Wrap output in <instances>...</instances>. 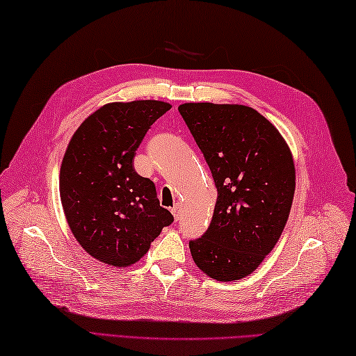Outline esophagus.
Wrapping results in <instances>:
<instances>
[{"instance_id": "1", "label": "esophagus", "mask_w": 356, "mask_h": 356, "mask_svg": "<svg viewBox=\"0 0 356 356\" xmlns=\"http://www.w3.org/2000/svg\"><path fill=\"white\" fill-rule=\"evenodd\" d=\"M171 213H172V216H174V220H179V217H180V205H174L172 208H171Z\"/></svg>"}]
</instances>
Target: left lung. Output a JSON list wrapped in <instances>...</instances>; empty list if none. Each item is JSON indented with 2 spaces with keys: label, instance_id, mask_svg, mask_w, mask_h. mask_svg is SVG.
I'll return each mask as SVG.
<instances>
[{
  "label": "left lung",
  "instance_id": "left-lung-1",
  "mask_svg": "<svg viewBox=\"0 0 356 356\" xmlns=\"http://www.w3.org/2000/svg\"><path fill=\"white\" fill-rule=\"evenodd\" d=\"M217 188L207 232L190 241L194 263L217 282L245 278L282 236L295 193L283 136L259 111L237 104L179 107Z\"/></svg>",
  "mask_w": 356,
  "mask_h": 356
}]
</instances>
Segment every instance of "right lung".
I'll return each mask as SVG.
<instances>
[{
	"label": "right lung",
	"instance_id": "right-lung-1",
	"mask_svg": "<svg viewBox=\"0 0 356 356\" xmlns=\"http://www.w3.org/2000/svg\"><path fill=\"white\" fill-rule=\"evenodd\" d=\"M171 108L162 101L111 102L74 131L59 172L64 214L78 243L111 266H131L172 223L153 180L134 170L136 149Z\"/></svg>",
	"mask_w": 356,
	"mask_h": 356
}]
</instances>
